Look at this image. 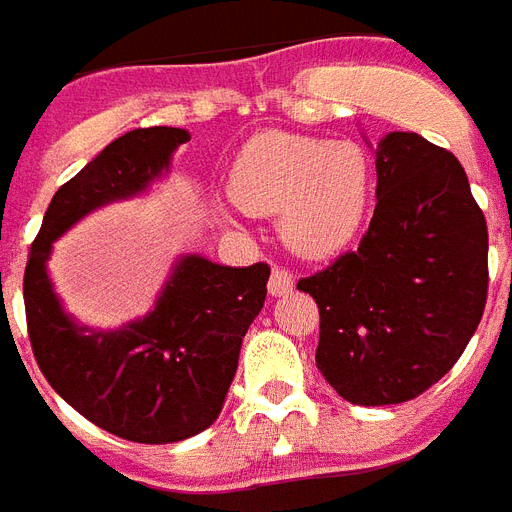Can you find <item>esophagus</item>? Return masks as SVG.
<instances>
[{
	"instance_id": "1",
	"label": "esophagus",
	"mask_w": 512,
	"mask_h": 512,
	"mask_svg": "<svg viewBox=\"0 0 512 512\" xmlns=\"http://www.w3.org/2000/svg\"><path fill=\"white\" fill-rule=\"evenodd\" d=\"M293 285H296V280H293V275H290L288 269H272V275H269V293H272V296H288L290 290H293Z\"/></svg>"
}]
</instances>
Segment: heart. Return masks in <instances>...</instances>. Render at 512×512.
Returning <instances> with one entry per match:
<instances>
[{
	"label": "heart",
	"instance_id": "heart-1",
	"mask_svg": "<svg viewBox=\"0 0 512 512\" xmlns=\"http://www.w3.org/2000/svg\"><path fill=\"white\" fill-rule=\"evenodd\" d=\"M370 166L351 142L264 132L232 163L227 195L253 216L280 214L282 240L301 256L322 259L349 243L367 206Z\"/></svg>",
	"mask_w": 512,
	"mask_h": 512
}]
</instances>
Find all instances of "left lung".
I'll use <instances>...</instances> for the list:
<instances>
[{
    "mask_svg": "<svg viewBox=\"0 0 512 512\" xmlns=\"http://www.w3.org/2000/svg\"><path fill=\"white\" fill-rule=\"evenodd\" d=\"M375 214L354 251L298 280L320 309L317 367L351 404H402L439 383L476 333L489 232L455 155L415 132L375 150Z\"/></svg>",
    "mask_w": 512,
    "mask_h": 512,
    "instance_id": "left-lung-1",
    "label": "left lung"
}]
</instances>
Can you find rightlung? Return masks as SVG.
Returning <instances> with one entry per match:
<instances>
[{"label":"right lung","mask_w":512,"mask_h":512,"mask_svg":"<svg viewBox=\"0 0 512 512\" xmlns=\"http://www.w3.org/2000/svg\"><path fill=\"white\" fill-rule=\"evenodd\" d=\"M185 142L190 134L174 126L134 129L110 142L55 192L23 275L28 338L49 386L102 431L137 444L190 439L219 418L243 338L267 298L269 267L185 256L145 320L97 333L63 312L47 259L71 224L145 190Z\"/></svg>","instance_id":"add662e5"}]
</instances>
